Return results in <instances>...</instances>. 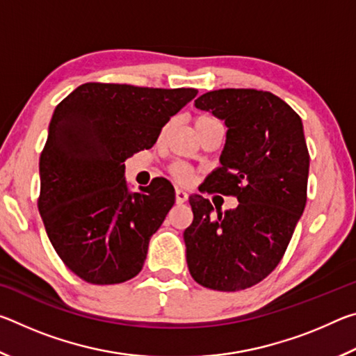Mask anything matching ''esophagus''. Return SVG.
Wrapping results in <instances>:
<instances>
[{
  "instance_id": "1",
  "label": "esophagus",
  "mask_w": 356,
  "mask_h": 356,
  "mask_svg": "<svg viewBox=\"0 0 356 356\" xmlns=\"http://www.w3.org/2000/svg\"><path fill=\"white\" fill-rule=\"evenodd\" d=\"M186 200H188V193L177 188L176 190V202L177 204H184Z\"/></svg>"
}]
</instances>
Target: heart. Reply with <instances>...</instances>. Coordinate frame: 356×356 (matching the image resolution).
Returning a JSON list of instances; mask_svg holds the SVG:
<instances>
[{
    "instance_id": "1",
    "label": "heart",
    "mask_w": 356,
    "mask_h": 356,
    "mask_svg": "<svg viewBox=\"0 0 356 356\" xmlns=\"http://www.w3.org/2000/svg\"><path fill=\"white\" fill-rule=\"evenodd\" d=\"M218 124L220 122L215 118L209 116V114H201V116H197L195 119V130H196V134L200 135L206 129L212 127V125H218ZM171 171H172V176L177 180H180V182H190L191 180V171L186 166L176 165V166H172Z\"/></svg>"
}]
</instances>
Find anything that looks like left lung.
Returning <instances> with one entry per match:
<instances>
[{"instance_id": "left-lung-1", "label": "left lung", "mask_w": 356, "mask_h": 356, "mask_svg": "<svg viewBox=\"0 0 356 356\" xmlns=\"http://www.w3.org/2000/svg\"><path fill=\"white\" fill-rule=\"evenodd\" d=\"M195 106L225 120L220 166L207 190L237 197L222 213L201 195L190 196L186 264L197 284L236 292L262 281L280 264L303 215L309 154L303 124L284 100L256 89H218Z\"/></svg>"}]
</instances>
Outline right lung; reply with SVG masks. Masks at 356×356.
Instances as JSON below:
<instances>
[{"label": "right lung", "mask_w": 356, "mask_h": 356, "mask_svg": "<svg viewBox=\"0 0 356 356\" xmlns=\"http://www.w3.org/2000/svg\"><path fill=\"white\" fill-rule=\"evenodd\" d=\"M196 94L86 83L55 108L39 161V212L53 248L81 280L119 284L141 272L176 193L163 177L131 191L124 161L152 147Z\"/></svg>", "instance_id": "1"}]
</instances>
